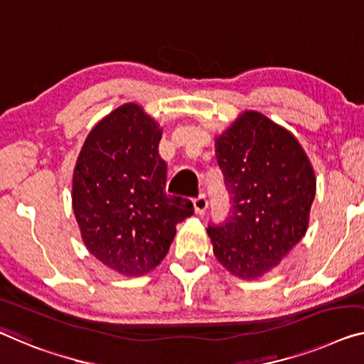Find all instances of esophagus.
<instances>
[{"mask_svg": "<svg viewBox=\"0 0 364 364\" xmlns=\"http://www.w3.org/2000/svg\"><path fill=\"white\" fill-rule=\"evenodd\" d=\"M193 208L197 215H203L206 208H208V200H206L205 193H200L197 198H193Z\"/></svg>", "mask_w": 364, "mask_h": 364, "instance_id": "1", "label": "esophagus"}]
</instances>
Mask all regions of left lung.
<instances>
[{
	"label": "left lung",
	"instance_id": "8db88e82",
	"mask_svg": "<svg viewBox=\"0 0 364 364\" xmlns=\"http://www.w3.org/2000/svg\"><path fill=\"white\" fill-rule=\"evenodd\" d=\"M216 161L231 215L210 225L220 264L244 279L277 267L306 234L316 176L291 133L259 112H244L216 138Z\"/></svg>",
	"mask_w": 364,
	"mask_h": 364
}]
</instances>
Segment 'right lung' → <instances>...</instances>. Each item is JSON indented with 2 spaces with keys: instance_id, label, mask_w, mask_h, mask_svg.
I'll return each instance as SVG.
<instances>
[{
  "instance_id": "obj_1",
  "label": "right lung",
  "mask_w": 364,
  "mask_h": 364,
  "mask_svg": "<svg viewBox=\"0 0 364 364\" xmlns=\"http://www.w3.org/2000/svg\"><path fill=\"white\" fill-rule=\"evenodd\" d=\"M159 125L125 104L89 133L73 174V211L86 247L127 277L161 264L192 201L166 193Z\"/></svg>"
}]
</instances>
